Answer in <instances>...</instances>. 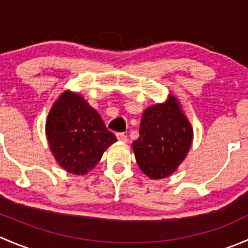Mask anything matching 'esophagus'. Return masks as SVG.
I'll use <instances>...</instances> for the list:
<instances>
[{
	"mask_svg": "<svg viewBox=\"0 0 248 248\" xmlns=\"http://www.w3.org/2000/svg\"><path fill=\"white\" fill-rule=\"evenodd\" d=\"M116 138L117 140H120V141H124V142L127 141V136L124 133H121V132L116 133Z\"/></svg>",
	"mask_w": 248,
	"mask_h": 248,
	"instance_id": "esophagus-1",
	"label": "esophagus"
}]
</instances>
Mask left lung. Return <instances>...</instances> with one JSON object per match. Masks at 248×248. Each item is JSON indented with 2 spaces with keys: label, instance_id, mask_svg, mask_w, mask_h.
Instances as JSON below:
<instances>
[{
  "label": "left lung",
  "instance_id": "8db88e82",
  "mask_svg": "<svg viewBox=\"0 0 248 248\" xmlns=\"http://www.w3.org/2000/svg\"><path fill=\"white\" fill-rule=\"evenodd\" d=\"M193 139V129L174 97L144 111L133 151L139 168L151 179H163L177 169Z\"/></svg>",
  "mask_w": 248,
  "mask_h": 248
}]
</instances>
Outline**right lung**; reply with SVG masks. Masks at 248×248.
<instances>
[{
  "label": "right lung",
  "instance_id": "obj_1",
  "mask_svg": "<svg viewBox=\"0 0 248 248\" xmlns=\"http://www.w3.org/2000/svg\"><path fill=\"white\" fill-rule=\"evenodd\" d=\"M46 137L57 163L68 172L85 175L116 141L98 112L78 93L66 91L52 106Z\"/></svg>",
  "mask_w": 248,
  "mask_h": 248
}]
</instances>
